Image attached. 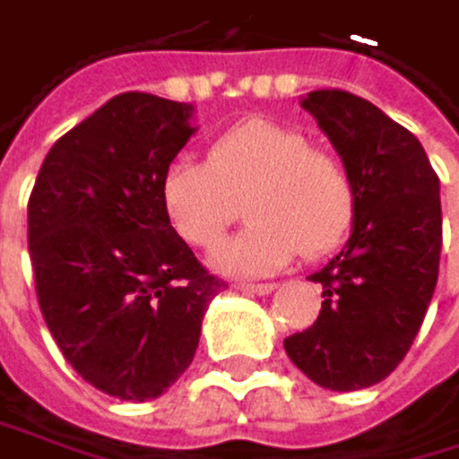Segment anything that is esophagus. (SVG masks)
<instances>
[{
    "label": "esophagus",
    "mask_w": 459,
    "mask_h": 459,
    "mask_svg": "<svg viewBox=\"0 0 459 459\" xmlns=\"http://www.w3.org/2000/svg\"><path fill=\"white\" fill-rule=\"evenodd\" d=\"M237 289L245 291V294H258V297H264V294H273V291H275V283H237Z\"/></svg>",
    "instance_id": "esophagus-1"
}]
</instances>
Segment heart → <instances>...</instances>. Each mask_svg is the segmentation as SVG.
Segmentation results:
<instances>
[{
    "label": "heart",
    "mask_w": 459,
    "mask_h": 459,
    "mask_svg": "<svg viewBox=\"0 0 459 459\" xmlns=\"http://www.w3.org/2000/svg\"><path fill=\"white\" fill-rule=\"evenodd\" d=\"M245 198L250 225L212 253V267L234 278L283 270L303 250L336 247L355 217V184L336 153L275 120H247L209 145L206 165L178 160L160 184L173 231L192 247H214Z\"/></svg>",
    "instance_id": "heart-1"
}]
</instances>
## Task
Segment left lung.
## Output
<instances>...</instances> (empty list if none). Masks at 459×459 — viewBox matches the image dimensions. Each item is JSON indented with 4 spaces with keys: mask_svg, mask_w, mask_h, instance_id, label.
I'll return each instance as SVG.
<instances>
[{
    "mask_svg": "<svg viewBox=\"0 0 459 459\" xmlns=\"http://www.w3.org/2000/svg\"><path fill=\"white\" fill-rule=\"evenodd\" d=\"M355 184L344 247L308 281L322 283L316 322L283 342L322 388L385 380L424 322L440 264V181L421 143L372 101L344 91L299 99Z\"/></svg>",
    "mask_w": 459,
    "mask_h": 459,
    "instance_id": "obj_1",
    "label": "left lung"
}]
</instances>
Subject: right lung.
Here are the masks:
<instances>
[{"mask_svg":"<svg viewBox=\"0 0 459 459\" xmlns=\"http://www.w3.org/2000/svg\"><path fill=\"white\" fill-rule=\"evenodd\" d=\"M195 107L120 93L60 137L27 206L40 314L93 388L162 396L195 358L204 314L225 289L173 231L160 184L198 132Z\"/></svg>","mask_w":459,"mask_h":459,"instance_id":"right-lung-1","label":"right lung"}]
</instances>
